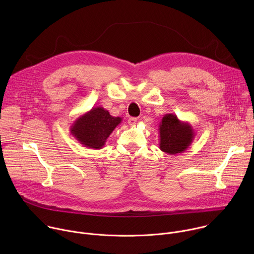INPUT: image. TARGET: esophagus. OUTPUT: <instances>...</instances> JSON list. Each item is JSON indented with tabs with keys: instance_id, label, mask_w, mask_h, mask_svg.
Returning <instances> with one entry per match:
<instances>
[{
	"instance_id": "1",
	"label": "esophagus",
	"mask_w": 254,
	"mask_h": 254,
	"mask_svg": "<svg viewBox=\"0 0 254 254\" xmlns=\"http://www.w3.org/2000/svg\"><path fill=\"white\" fill-rule=\"evenodd\" d=\"M136 123H137V119H135V118H129L128 119V125L129 126H134Z\"/></svg>"
}]
</instances>
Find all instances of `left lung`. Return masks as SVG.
I'll return each instance as SVG.
<instances>
[{"mask_svg":"<svg viewBox=\"0 0 254 254\" xmlns=\"http://www.w3.org/2000/svg\"><path fill=\"white\" fill-rule=\"evenodd\" d=\"M160 149L169 154L184 153L192 143L195 131L187 122L180 121L176 115L167 114L159 125Z\"/></svg>","mask_w":254,"mask_h":254,"instance_id":"1","label":"left lung"}]
</instances>
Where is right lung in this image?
<instances>
[{
  "mask_svg": "<svg viewBox=\"0 0 254 254\" xmlns=\"http://www.w3.org/2000/svg\"><path fill=\"white\" fill-rule=\"evenodd\" d=\"M122 121V118L113 117L103 107L96 106L78 117L70 126V132L84 147L99 150Z\"/></svg>",
  "mask_w": 254,
  "mask_h": 254,
  "instance_id": "add662e5",
  "label": "right lung"
}]
</instances>
